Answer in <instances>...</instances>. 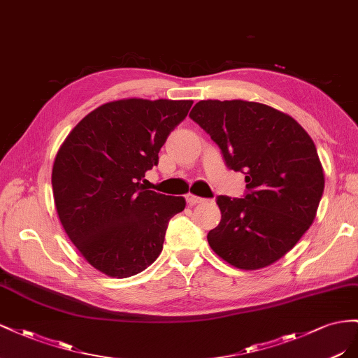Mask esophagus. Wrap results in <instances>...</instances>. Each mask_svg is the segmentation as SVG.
<instances>
[{"mask_svg": "<svg viewBox=\"0 0 358 358\" xmlns=\"http://www.w3.org/2000/svg\"><path fill=\"white\" fill-rule=\"evenodd\" d=\"M186 201H187V203H189L190 207H193V206H196V203L203 202L206 199L199 198V196H196V195H192V193H187V195H186Z\"/></svg>", "mask_w": 358, "mask_h": 358, "instance_id": "esophagus-1", "label": "esophagus"}]
</instances>
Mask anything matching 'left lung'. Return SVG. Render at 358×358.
<instances>
[{
    "mask_svg": "<svg viewBox=\"0 0 358 358\" xmlns=\"http://www.w3.org/2000/svg\"><path fill=\"white\" fill-rule=\"evenodd\" d=\"M189 117L243 172L244 198L219 196L220 223L207 236L223 261L259 270L285 257L310 228L324 192L318 151L297 121L248 100H201Z\"/></svg>",
    "mask_w": 358,
    "mask_h": 358,
    "instance_id": "obj_1",
    "label": "left lung"
}]
</instances>
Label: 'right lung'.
Instances as JSON below:
<instances>
[{"label": "right lung", "mask_w": 358, "mask_h": 358, "mask_svg": "<svg viewBox=\"0 0 358 358\" xmlns=\"http://www.w3.org/2000/svg\"><path fill=\"white\" fill-rule=\"evenodd\" d=\"M192 100L121 99L91 110L52 166L58 219L84 259L109 278L144 271L163 249L168 222L186 207L142 185Z\"/></svg>", "instance_id": "1"}]
</instances>
